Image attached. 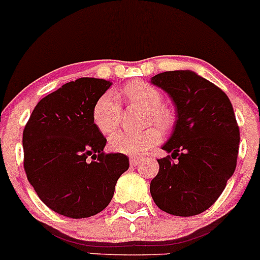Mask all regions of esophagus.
<instances>
[{
    "instance_id": "1",
    "label": "esophagus",
    "mask_w": 260,
    "mask_h": 260,
    "mask_svg": "<svg viewBox=\"0 0 260 260\" xmlns=\"http://www.w3.org/2000/svg\"><path fill=\"white\" fill-rule=\"evenodd\" d=\"M140 161H141V159H139V157H135V156L130 157V165H131V167H135V165H138Z\"/></svg>"
}]
</instances>
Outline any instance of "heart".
I'll list each match as a JSON object with an SVG mask.
<instances>
[{"label":"heart","mask_w":260,"mask_h":260,"mask_svg":"<svg viewBox=\"0 0 260 260\" xmlns=\"http://www.w3.org/2000/svg\"><path fill=\"white\" fill-rule=\"evenodd\" d=\"M125 95L133 104L146 109L148 122L168 129L171 125V115L162 108V95L156 87L141 81L130 82L125 86ZM119 99L115 93L106 92L99 98L92 110L95 126L104 135H109L117 127L120 120ZM161 140V134L156 129H148L141 133L117 131L109 139V146L115 152L125 155H141L150 148L157 145Z\"/></svg>","instance_id":"b5f03b06"}]
</instances>
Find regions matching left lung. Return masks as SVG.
I'll return each instance as SVG.
<instances>
[{
  "label": "left lung",
  "mask_w": 260,
  "mask_h": 260,
  "mask_svg": "<svg viewBox=\"0 0 260 260\" xmlns=\"http://www.w3.org/2000/svg\"><path fill=\"white\" fill-rule=\"evenodd\" d=\"M150 82L170 96L176 114L161 146L171 157L157 160L150 192L165 213L197 215L220 197L237 167L240 135L232 103L223 90L190 70L161 72Z\"/></svg>",
  "instance_id": "8db88e82"
}]
</instances>
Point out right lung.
Here are the masks:
<instances>
[{
  "label": "right lung",
  "mask_w": 260,
  "mask_h": 260,
  "mask_svg": "<svg viewBox=\"0 0 260 260\" xmlns=\"http://www.w3.org/2000/svg\"><path fill=\"white\" fill-rule=\"evenodd\" d=\"M112 85L80 77L42 99L22 135L23 168L40 199L51 210L72 219L105 209L129 157L105 154L106 139L92 120L96 101Z\"/></svg>",
  "instance_id": "obj_1"
}]
</instances>
